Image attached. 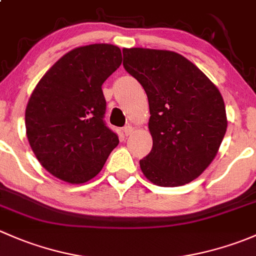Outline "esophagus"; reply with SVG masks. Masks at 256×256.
Segmentation results:
<instances>
[{
	"label": "esophagus",
	"instance_id": "1",
	"mask_svg": "<svg viewBox=\"0 0 256 256\" xmlns=\"http://www.w3.org/2000/svg\"><path fill=\"white\" fill-rule=\"evenodd\" d=\"M132 132H134V128L132 126H125V128H124V134H125V136H130V135H132Z\"/></svg>",
	"mask_w": 256,
	"mask_h": 256
}]
</instances>
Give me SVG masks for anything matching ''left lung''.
Here are the masks:
<instances>
[{"instance_id":"obj_1","label":"left lung","mask_w":256,"mask_h":256,"mask_svg":"<svg viewBox=\"0 0 256 256\" xmlns=\"http://www.w3.org/2000/svg\"><path fill=\"white\" fill-rule=\"evenodd\" d=\"M124 68L144 89L152 150L140 160L142 174L161 187H177L204 172L226 131L218 88L200 69L171 50L124 48Z\"/></svg>"}]
</instances>
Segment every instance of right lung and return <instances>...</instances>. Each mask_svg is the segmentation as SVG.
I'll return each instance as SVG.
<instances>
[{
  "mask_svg": "<svg viewBox=\"0 0 256 256\" xmlns=\"http://www.w3.org/2000/svg\"><path fill=\"white\" fill-rule=\"evenodd\" d=\"M121 60L116 46L78 47L64 54L33 90L26 108L27 138L54 177L73 184L92 180L118 144L104 121L102 85Z\"/></svg>",
  "mask_w": 256,
  "mask_h": 256,
  "instance_id": "add662e5",
  "label": "right lung"
}]
</instances>
